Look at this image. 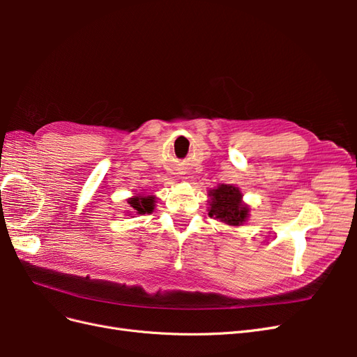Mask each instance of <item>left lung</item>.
<instances>
[{
    "label": "left lung",
    "mask_w": 357,
    "mask_h": 357,
    "mask_svg": "<svg viewBox=\"0 0 357 357\" xmlns=\"http://www.w3.org/2000/svg\"><path fill=\"white\" fill-rule=\"evenodd\" d=\"M210 218L232 226H238L247 219L248 208L241 201L243 195L238 188L222 185L210 190Z\"/></svg>",
    "instance_id": "8db88e82"
}]
</instances>
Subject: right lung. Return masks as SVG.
Wrapping results in <instances>:
<instances>
[{"mask_svg": "<svg viewBox=\"0 0 357 357\" xmlns=\"http://www.w3.org/2000/svg\"><path fill=\"white\" fill-rule=\"evenodd\" d=\"M128 204L135 210L138 214L152 213L155 208V198L153 197H134L129 198Z\"/></svg>", "mask_w": 357, "mask_h": 357, "instance_id": "add662e5", "label": "right lung"}]
</instances>
